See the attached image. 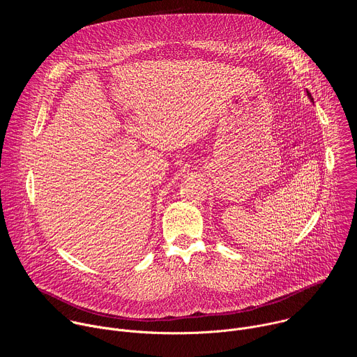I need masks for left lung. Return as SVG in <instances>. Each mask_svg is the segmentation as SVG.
Wrapping results in <instances>:
<instances>
[{
	"mask_svg": "<svg viewBox=\"0 0 357 357\" xmlns=\"http://www.w3.org/2000/svg\"><path fill=\"white\" fill-rule=\"evenodd\" d=\"M308 94H310V93H308ZM310 97H311V94H310Z\"/></svg>",
	"mask_w": 357,
	"mask_h": 357,
	"instance_id": "1",
	"label": "left lung"
}]
</instances>
